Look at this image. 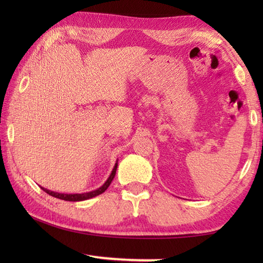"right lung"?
<instances>
[{"mask_svg":"<svg viewBox=\"0 0 263 263\" xmlns=\"http://www.w3.org/2000/svg\"><path fill=\"white\" fill-rule=\"evenodd\" d=\"M116 171H117V163L115 164V167L112 169V173H111V175L109 176V179L106 180L105 183L102 185L101 188L96 189L94 191H90V193H84V194H59V193H54V191L47 190L45 188H42V189L45 191L46 194L53 196V197H57V198H59V199H64V201H69V202L84 201V199L92 198V197H95V196H97V195H101L102 193H104V191L108 189V186L110 185L111 182H112L114 177L116 175Z\"/></svg>","mask_w":263,"mask_h":263,"instance_id":"add662e5","label":"right lung"}]
</instances>
